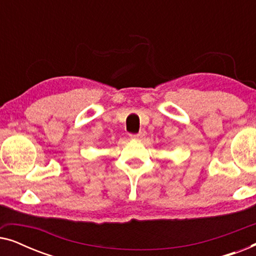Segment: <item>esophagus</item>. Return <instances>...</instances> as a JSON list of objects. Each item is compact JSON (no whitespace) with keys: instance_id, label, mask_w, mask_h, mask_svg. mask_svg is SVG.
<instances>
[{"instance_id":"esophagus-1","label":"esophagus","mask_w":256,"mask_h":256,"mask_svg":"<svg viewBox=\"0 0 256 256\" xmlns=\"http://www.w3.org/2000/svg\"><path fill=\"white\" fill-rule=\"evenodd\" d=\"M130 138L132 140H143L144 138V132H140L138 134H130Z\"/></svg>"}]
</instances>
